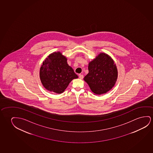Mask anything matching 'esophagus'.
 Masks as SVG:
<instances>
[{
    "label": "esophagus",
    "mask_w": 153,
    "mask_h": 153,
    "mask_svg": "<svg viewBox=\"0 0 153 153\" xmlns=\"http://www.w3.org/2000/svg\"><path fill=\"white\" fill-rule=\"evenodd\" d=\"M79 78H80V79H83V78H84V76L83 75H82V74H79Z\"/></svg>",
    "instance_id": "1"
}]
</instances>
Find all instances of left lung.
Wrapping results in <instances>:
<instances>
[{"mask_svg":"<svg viewBox=\"0 0 153 153\" xmlns=\"http://www.w3.org/2000/svg\"><path fill=\"white\" fill-rule=\"evenodd\" d=\"M88 73L84 80L95 94H104L112 89L117 78V70L114 61L106 54H100L89 63Z\"/></svg>","mask_w":153,"mask_h":153,"instance_id":"8db88e82","label":"left lung"}]
</instances>
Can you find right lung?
Masks as SVG:
<instances>
[{"label": "right lung", "mask_w": 153, "mask_h": 153, "mask_svg": "<svg viewBox=\"0 0 153 153\" xmlns=\"http://www.w3.org/2000/svg\"><path fill=\"white\" fill-rule=\"evenodd\" d=\"M67 58L60 52L51 54L41 65L40 78L43 86L48 90L63 92L70 82L78 78L73 69L68 65Z\"/></svg>", "instance_id": "1"}]
</instances>
